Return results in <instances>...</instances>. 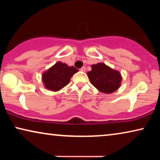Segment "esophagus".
I'll return each instance as SVG.
<instances>
[{
  "mask_svg": "<svg viewBox=\"0 0 160 160\" xmlns=\"http://www.w3.org/2000/svg\"><path fill=\"white\" fill-rule=\"evenodd\" d=\"M80 71H82V72L86 71V68H85V67H82V68L80 69Z\"/></svg>",
  "mask_w": 160,
  "mask_h": 160,
  "instance_id": "34e87169",
  "label": "esophagus"
}]
</instances>
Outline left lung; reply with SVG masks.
<instances>
[{"instance_id": "8db88e82", "label": "left lung", "mask_w": 160, "mask_h": 160, "mask_svg": "<svg viewBox=\"0 0 160 160\" xmlns=\"http://www.w3.org/2000/svg\"><path fill=\"white\" fill-rule=\"evenodd\" d=\"M91 67L92 71L87 72V76L91 84L100 92L111 94L121 86L122 78L118 71L102 62L92 65Z\"/></svg>"}]
</instances>
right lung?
Returning a JSON list of instances; mask_svg holds the SVG:
<instances>
[{
	"mask_svg": "<svg viewBox=\"0 0 160 160\" xmlns=\"http://www.w3.org/2000/svg\"><path fill=\"white\" fill-rule=\"evenodd\" d=\"M78 69L68 66L65 63L58 62L42 74V81L45 88L57 92L69 84L70 80Z\"/></svg>",
	"mask_w": 160,
	"mask_h": 160,
	"instance_id": "obj_1",
	"label": "right lung"
}]
</instances>
